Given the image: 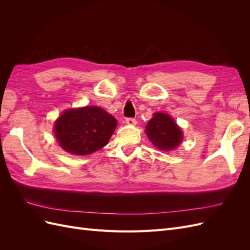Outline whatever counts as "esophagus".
I'll return each instance as SVG.
<instances>
[{
  "label": "esophagus",
  "mask_w": 250,
  "mask_h": 250,
  "mask_svg": "<svg viewBox=\"0 0 250 250\" xmlns=\"http://www.w3.org/2000/svg\"><path fill=\"white\" fill-rule=\"evenodd\" d=\"M126 124L127 125H130V126H133L137 124V120L133 119V118H127L126 119Z\"/></svg>",
  "instance_id": "1"
}]
</instances>
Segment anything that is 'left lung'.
I'll return each mask as SVG.
<instances>
[{
	"label": "left lung",
	"mask_w": 250,
	"mask_h": 250,
	"mask_svg": "<svg viewBox=\"0 0 250 250\" xmlns=\"http://www.w3.org/2000/svg\"><path fill=\"white\" fill-rule=\"evenodd\" d=\"M147 137L153 146L160 150L172 151L183 141V131L168 113L155 112L146 128Z\"/></svg>",
	"instance_id": "left-lung-1"
}]
</instances>
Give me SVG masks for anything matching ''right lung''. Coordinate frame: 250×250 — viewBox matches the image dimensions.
<instances>
[{
    "label": "right lung",
    "mask_w": 250,
    "mask_h": 250,
    "mask_svg": "<svg viewBox=\"0 0 250 250\" xmlns=\"http://www.w3.org/2000/svg\"><path fill=\"white\" fill-rule=\"evenodd\" d=\"M117 127V120L98 106L64 110L54 124L55 138L66 152L87 155L103 148Z\"/></svg>",
    "instance_id": "add662e5"
}]
</instances>
